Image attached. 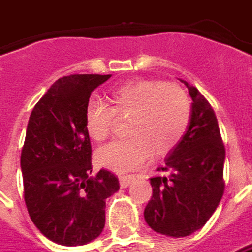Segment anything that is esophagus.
<instances>
[{
  "instance_id": "obj_1",
  "label": "esophagus",
  "mask_w": 252,
  "mask_h": 252,
  "mask_svg": "<svg viewBox=\"0 0 252 252\" xmlns=\"http://www.w3.org/2000/svg\"><path fill=\"white\" fill-rule=\"evenodd\" d=\"M134 180V176H121L119 177V183L122 189H126L127 186L131 185V182Z\"/></svg>"
}]
</instances>
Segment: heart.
Segmentation results:
<instances>
[{
  "label": "heart",
  "instance_id": "1",
  "mask_svg": "<svg viewBox=\"0 0 252 252\" xmlns=\"http://www.w3.org/2000/svg\"><path fill=\"white\" fill-rule=\"evenodd\" d=\"M109 106L91 99L86 105V130L94 141L105 140L115 123V114L129 116L123 140L101 147L95 154L99 166L126 173L143 166L154 151L163 155L183 137L190 119V101L183 89L158 80H137L109 93Z\"/></svg>",
  "mask_w": 252,
  "mask_h": 252
}]
</instances>
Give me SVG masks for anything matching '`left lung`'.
I'll list each match as a JSON object with an SVG mask.
<instances>
[{"mask_svg":"<svg viewBox=\"0 0 252 252\" xmlns=\"http://www.w3.org/2000/svg\"><path fill=\"white\" fill-rule=\"evenodd\" d=\"M180 82L193 99L191 115L185 136L158 168L166 175L150 179L153 197L144 209L154 232L176 239L207 223L224 190V146L215 112L195 87Z\"/></svg>","mask_w":252,"mask_h":252,"instance_id":"8db88e82","label":"left lung"}]
</instances>
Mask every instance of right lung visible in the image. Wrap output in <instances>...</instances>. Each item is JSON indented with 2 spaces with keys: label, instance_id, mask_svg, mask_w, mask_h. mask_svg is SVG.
I'll return each instance as SVG.
<instances>
[{
  "label": "right lung",
  "instance_id": "obj_1",
  "mask_svg": "<svg viewBox=\"0 0 252 252\" xmlns=\"http://www.w3.org/2000/svg\"><path fill=\"white\" fill-rule=\"evenodd\" d=\"M111 75H70L50 87L29 118L20 155L30 219L48 240L84 246L105 226V200L119 190L109 170L93 175L84 111Z\"/></svg>",
  "mask_w": 252,
  "mask_h": 252
}]
</instances>
